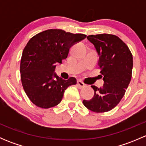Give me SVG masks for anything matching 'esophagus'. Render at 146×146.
<instances>
[{
  "mask_svg": "<svg viewBox=\"0 0 146 146\" xmlns=\"http://www.w3.org/2000/svg\"><path fill=\"white\" fill-rule=\"evenodd\" d=\"M78 86L80 88H82L86 87V85H85L82 80H78Z\"/></svg>",
  "mask_w": 146,
  "mask_h": 146,
  "instance_id": "34e87169",
  "label": "esophagus"
}]
</instances>
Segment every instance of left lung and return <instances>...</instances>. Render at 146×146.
<instances>
[{
	"mask_svg": "<svg viewBox=\"0 0 146 146\" xmlns=\"http://www.w3.org/2000/svg\"><path fill=\"white\" fill-rule=\"evenodd\" d=\"M87 39L99 56L104 85L100 88L91 85L93 98L82 103L91 111L105 112L114 108L124 95L131 79L133 56L127 45L115 35H89Z\"/></svg>",
	"mask_w": 146,
	"mask_h": 146,
	"instance_id": "obj_1",
	"label": "left lung"
}]
</instances>
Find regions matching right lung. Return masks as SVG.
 Instances as JSON below:
<instances>
[{
  "label": "right lung",
  "instance_id": "obj_1",
  "mask_svg": "<svg viewBox=\"0 0 146 146\" xmlns=\"http://www.w3.org/2000/svg\"><path fill=\"white\" fill-rule=\"evenodd\" d=\"M86 35L47 29L31 38L23 51L20 73L23 88L32 103L44 109L61 102L65 90L77 80H64L55 73L56 64H62L70 47Z\"/></svg>",
  "mask_w": 146,
  "mask_h": 146
}]
</instances>
